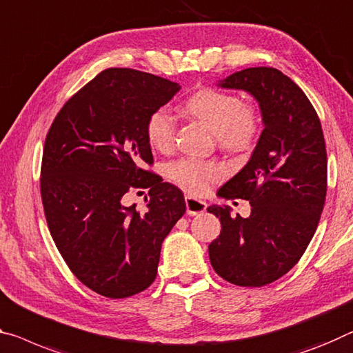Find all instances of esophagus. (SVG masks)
I'll return each instance as SVG.
<instances>
[{"label":"esophagus","mask_w":353,"mask_h":353,"mask_svg":"<svg viewBox=\"0 0 353 353\" xmlns=\"http://www.w3.org/2000/svg\"><path fill=\"white\" fill-rule=\"evenodd\" d=\"M185 205H187V214L188 215H199L205 212L207 209V204L204 201L196 199L193 196H185Z\"/></svg>","instance_id":"34e87169"}]
</instances>
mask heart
Here are the masks:
<instances>
[{
  "label": "heart",
  "mask_w": 353,
  "mask_h": 353,
  "mask_svg": "<svg viewBox=\"0 0 353 353\" xmlns=\"http://www.w3.org/2000/svg\"><path fill=\"white\" fill-rule=\"evenodd\" d=\"M185 111L210 128L218 144L229 152H245L253 148L259 133V117L253 103L242 102L236 94L214 88L199 89L185 102ZM146 135L154 149L168 152L174 146L176 121L166 108L150 113ZM168 177L192 194H203L225 176V168L214 160L182 157L166 168Z\"/></svg>",
  "instance_id": "1"
}]
</instances>
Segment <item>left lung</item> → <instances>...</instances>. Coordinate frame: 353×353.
<instances>
[{
  "label": "left lung",
  "mask_w": 353,
  "mask_h": 353,
  "mask_svg": "<svg viewBox=\"0 0 353 353\" xmlns=\"http://www.w3.org/2000/svg\"><path fill=\"white\" fill-rule=\"evenodd\" d=\"M218 86L250 92L264 130L248 163L218 190L221 198L250 201L251 215L207 209L221 221L210 264L236 286L261 288L286 275L314 236L327 196L325 139L310 99L278 69L250 67Z\"/></svg>",
  "instance_id": "1"
}]
</instances>
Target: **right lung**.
<instances>
[{
    "mask_svg": "<svg viewBox=\"0 0 353 353\" xmlns=\"http://www.w3.org/2000/svg\"><path fill=\"white\" fill-rule=\"evenodd\" d=\"M179 89L111 67L67 100L47 133L41 194L50 234L70 272L103 297H130L154 283L161 243L185 214L181 190L144 170L154 163L149 116ZM148 186L146 211L123 204L132 188Z\"/></svg>",
    "mask_w": 353,
    "mask_h": 353,
    "instance_id": "obj_1",
    "label": "right lung"
}]
</instances>
